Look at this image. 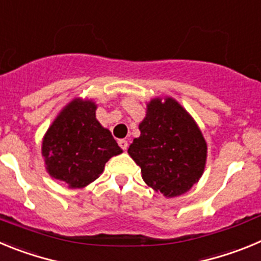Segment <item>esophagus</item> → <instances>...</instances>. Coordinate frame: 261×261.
Returning a JSON list of instances; mask_svg holds the SVG:
<instances>
[{
	"instance_id": "34e87169",
	"label": "esophagus",
	"mask_w": 261,
	"mask_h": 261,
	"mask_svg": "<svg viewBox=\"0 0 261 261\" xmlns=\"http://www.w3.org/2000/svg\"><path fill=\"white\" fill-rule=\"evenodd\" d=\"M118 144H119V147H121L122 149H123V151H126V149H127V147H128V143H127V140H125V139H121V140H118Z\"/></svg>"
}]
</instances>
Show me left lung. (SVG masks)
I'll list each match as a JSON object with an SVG mask.
<instances>
[{"label":"left lung","mask_w":261,"mask_h":261,"mask_svg":"<svg viewBox=\"0 0 261 261\" xmlns=\"http://www.w3.org/2000/svg\"><path fill=\"white\" fill-rule=\"evenodd\" d=\"M139 130L127 152L148 186L165 198H175L199 182L205 169L206 142L175 98L154 97L147 102Z\"/></svg>","instance_id":"8db88e82"}]
</instances>
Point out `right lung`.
<instances>
[{
	"mask_svg": "<svg viewBox=\"0 0 261 261\" xmlns=\"http://www.w3.org/2000/svg\"><path fill=\"white\" fill-rule=\"evenodd\" d=\"M91 98L75 97L46 130L41 144L45 169L69 189H83L97 179L105 164L122 149L96 118Z\"/></svg>",
	"mask_w": 261,
	"mask_h": 261,
	"instance_id": "add662e5",
	"label": "right lung"
}]
</instances>
